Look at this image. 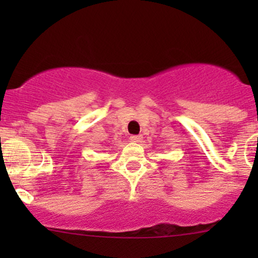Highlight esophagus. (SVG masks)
<instances>
[{"label": "esophagus", "mask_w": 258, "mask_h": 258, "mask_svg": "<svg viewBox=\"0 0 258 258\" xmlns=\"http://www.w3.org/2000/svg\"><path fill=\"white\" fill-rule=\"evenodd\" d=\"M142 139H144V137H142L141 135H137V136H131V137H130L131 142H135V144H140V142L142 141Z\"/></svg>", "instance_id": "1"}]
</instances>
